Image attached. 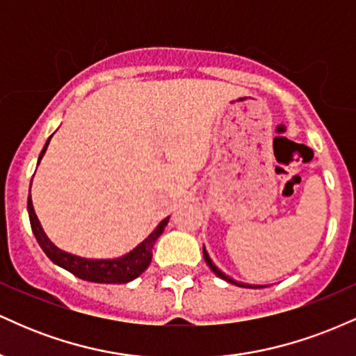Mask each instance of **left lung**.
Segmentation results:
<instances>
[{
    "label": "left lung",
    "instance_id": "obj_1",
    "mask_svg": "<svg viewBox=\"0 0 356 356\" xmlns=\"http://www.w3.org/2000/svg\"><path fill=\"white\" fill-rule=\"evenodd\" d=\"M202 254H204V259H206V263H207V266H209L211 269H212V273H214L216 276H219L220 280H224V281H227V283H231V284H236V286H241V288H263V286H257V284H244V283H238V281H234L232 280V277H229V276H226L224 275L222 271H220V269L216 266L214 263H212V259L209 257V254H207V251H206V248H202Z\"/></svg>",
    "mask_w": 356,
    "mask_h": 356
}]
</instances>
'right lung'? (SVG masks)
Wrapping results in <instances>:
<instances>
[{
    "label": "right lung",
    "mask_w": 356,
    "mask_h": 356,
    "mask_svg": "<svg viewBox=\"0 0 356 356\" xmlns=\"http://www.w3.org/2000/svg\"><path fill=\"white\" fill-rule=\"evenodd\" d=\"M53 137V136H51ZM50 137V138H51ZM50 138L44 144L42 154L38 157V164L42 161V157L47 152V147L50 144ZM31 191V186H30ZM28 214H30V224L31 231H33L36 241L42 246V249L55 264H58L60 268L67 269L72 275L85 281H92V283H107V284H124L129 281L136 280L149 268L150 261H152V248L157 241L159 236L162 234L165 229L169 218H165L155 227L152 234L149 238L142 241L136 249H132L130 252H127L125 256L117 257V259H85V257L70 254V252L61 251L47 238L42 226H40V220L36 218L33 202H31V194L28 195Z\"/></svg>",
    "instance_id": "obj_1"
}]
</instances>
